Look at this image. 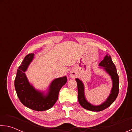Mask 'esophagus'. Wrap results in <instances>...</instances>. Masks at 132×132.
Returning <instances> with one entry per match:
<instances>
[{"label":"esophagus","instance_id":"esophagus-1","mask_svg":"<svg viewBox=\"0 0 132 132\" xmlns=\"http://www.w3.org/2000/svg\"><path fill=\"white\" fill-rule=\"evenodd\" d=\"M70 77H72V78H74V77H75L76 76V72L74 70H72L70 73Z\"/></svg>","mask_w":132,"mask_h":132}]
</instances>
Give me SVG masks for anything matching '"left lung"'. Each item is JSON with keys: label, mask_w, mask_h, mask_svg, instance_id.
Segmentation results:
<instances>
[{"label": "left lung", "mask_w": 132, "mask_h": 132, "mask_svg": "<svg viewBox=\"0 0 132 132\" xmlns=\"http://www.w3.org/2000/svg\"><path fill=\"white\" fill-rule=\"evenodd\" d=\"M99 65L103 67V68L111 76L113 82V87L111 90V93L110 94L107 100L99 106H93L86 99H85L84 93V85L82 81L79 79H76L77 84V91H78V100L79 103L85 109L90 110L93 112H99L103 110L108 108L113 103L118 97L119 90V76L117 73V70L113 62L111 56L110 55H106L104 57L103 60L101 61Z\"/></svg>", "instance_id": "1"}]
</instances>
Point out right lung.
<instances>
[{
	"label": "right lung",
	"mask_w": 132,
	"mask_h": 132,
	"mask_svg": "<svg viewBox=\"0 0 132 132\" xmlns=\"http://www.w3.org/2000/svg\"><path fill=\"white\" fill-rule=\"evenodd\" d=\"M34 53L26 56L17 70L14 87L20 101L26 107L36 111H45L51 109L57 102L59 92L67 81L66 76L56 79L50 85L46 95L37 91L29 83L25 72L32 61Z\"/></svg>",
	"instance_id": "add662e5"
}]
</instances>
